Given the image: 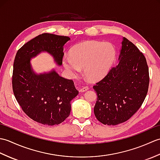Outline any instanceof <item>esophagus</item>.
Wrapping results in <instances>:
<instances>
[{
  "instance_id": "34e87169",
  "label": "esophagus",
  "mask_w": 160,
  "mask_h": 160,
  "mask_svg": "<svg viewBox=\"0 0 160 160\" xmlns=\"http://www.w3.org/2000/svg\"><path fill=\"white\" fill-rule=\"evenodd\" d=\"M88 89H89L88 87H83L80 89V92H84V91H87Z\"/></svg>"
}]
</instances>
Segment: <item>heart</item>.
<instances>
[{
    "label": "heart",
    "mask_w": 160,
    "mask_h": 160,
    "mask_svg": "<svg viewBox=\"0 0 160 160\" xmlns=\"http://www.w3.org/2000/svg\"><path fill=\"white\" fill-rule=\"evenodd\" d=\"M115 58V49L111 44L97 41H85L71 49L70 58H64L63 66L73 77L84 69L87 78L99 80L106 76Z\"/></svg>",
    "instance_id": "1"
}]
</instances>
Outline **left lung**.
Listing matches in <instances>:
<instances>
[{
  "label": "left lung",
  "instance_id": "obj_1",
  "mask_svg": "<svg viewBox=\"0 0 160 160\" xmlns=\"http://www.w3.org/2000/svg\"><path fill=\"white\" fill-rule=\"evenodd\" d=\"M118 64L93 87L98 98L94 114L104 124L128 120L140 108L148 92V67L143 53L123 37Z\"/></svg>",
  "mask_w": 160,
  "mask_h": 160
}]
</instances>
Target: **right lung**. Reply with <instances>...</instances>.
I'll list each match as a JSON object with an SVG mask.
<instances>
[{
  "label": "right lung",
  "mask_w": 160,
  "mask_h": 160,
  "mask_svg": "<svg viewBox=\"0 0 160 160\" xmlns=\"http://www.w3.org/2000/svg\"><path fill=\"white\" fill-rule=\"evenodd\" d=\"M70 40L68 36L42 33L25 44L15 57L12 87L16 99L30 118L42 124L53 126L64 121L70 114L71 101L79 92L73 80L61 77L54 69L35 72L31 60L46 52L61 66L64 46Z\"/></svg>",
  "instance_id": "right-lung-1"
}]
</instances>
